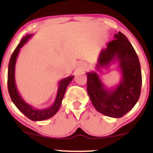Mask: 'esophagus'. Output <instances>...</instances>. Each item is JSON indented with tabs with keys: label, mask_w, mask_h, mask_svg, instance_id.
<instances>
[{
	"label": "esophagus",
	"mask_w": 153,
	"mask_h": 153,
	"mask_svg": "<svg viewBox=\"0 0 153 153\" xmlns=\"http://www.w3.org/2000/svg\"><path fill=\"white\" fill-rule=\"evenodd\" d=\"M84 67H85V66H81V68H82V69H83V68H84Z\"/></svg>",
	"instance_id": "34e87169"
}]
</instances>
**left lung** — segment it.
I'll list each match as a JSON object with an SVG mask.
<instances>
[{
    "label": "left lung",
    "mask_w": 153,
    "mask_h": 153,
    "mask_svg": "<svg viewBox=\"0 0 153 153\" xmlns=\"http://www.w3.org/2000/svg\"><path fill=\"white\" fill-rule=\"evenodd\" d=\"M98 57L97 70L118 62L121 80L118 86L107 89L95 72H87V92L98 112L106 116L121 118L134 107L141 94L142 77L138 55L127 38L118 32Z\"/></svg>",
    "instance_id": "1"
}]
</instances>
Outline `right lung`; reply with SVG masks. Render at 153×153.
I'll return each instance as SVG.
<instances>
[{
    "instance_id": "right-lung-1",
    "label": "right lung",
    "mask_w": 153,
    "mask_h": 153,
    "mask_svg": "<svg viewBox=\"0 0 153 153\" xmlns=\"http://www.w3.org/2000/svg\"><path fill=\"white\" fill-rule=\"evenodd\" d=\"M32 36V34H29V35L24 36L21 39L20 44L17 46L16 49H15V51L12 53V56H11L8 67L7 86H8L9 93H10V98L12 99V102L14 103V104L16 106V107L23 114H24L27 118L32 120V121H44V120H47L52 118L58 111L60 106H61V102H62L64 94L66 92V89H67L69 83L72 81L74 76L73 75L72 76H69L67 78H64V79L60 81L59 84H58V92H57L56 98H55V101L53 103V104L49 106V107L41 109H35L30 104L25 102V101L19 95V92H18V89H17L15 79V69L16 60L17 58H18V53L20 52V49L27 42V41Z\"/></svg>"
}]
</instances>
